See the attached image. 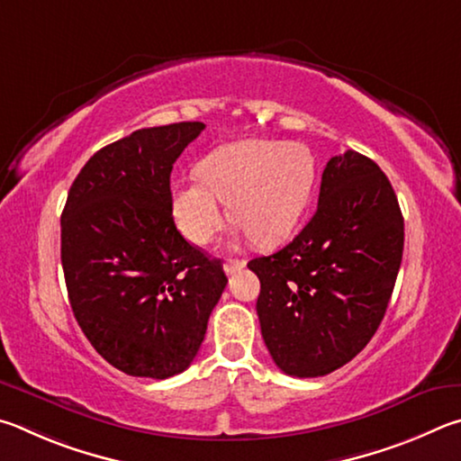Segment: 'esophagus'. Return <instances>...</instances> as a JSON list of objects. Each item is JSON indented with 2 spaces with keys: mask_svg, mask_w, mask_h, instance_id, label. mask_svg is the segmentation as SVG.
<instances>
[{
  "mask_svg": "<svg viewBox=\"0 0 461 461\" xmlns=\"http://www.w3.org/2000/svg\"><path fill=\"white\" fill-rule=\"evenodd\" d=\"M245 261L243 259H229L224 263V271H226V276H232V273H237V271H240L245 267Z\"/></svg>",
  "mask_w": 461,
  "mask_h": 461,
  "instance_id": "1",
  "label": "esophagus"
}]
</instances>
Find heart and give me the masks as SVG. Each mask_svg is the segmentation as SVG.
Here are the masks:
<instances>
[{
    "label": "heart",
    "mask_w": 461,
    "mask_h": 461,
    "mask_svg": "<svg viewBox=\"0 0 461 461\" xmlns=\"http://www.w3.org/2000/svg\"><path fill=\"white\" fill-rule=\"evenodd\" d=\"M200 180L176 185L172 212L194 245H206L230 221L259 247L292 235L308 206L313 158L300 143L239 141L214 149L198 164Z\"/></svg>",
    "instance_id": "1"
}]
</instances>
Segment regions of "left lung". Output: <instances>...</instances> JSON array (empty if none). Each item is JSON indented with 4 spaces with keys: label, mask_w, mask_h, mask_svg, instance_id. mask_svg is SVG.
Segmentation results:
<instances>
[{
    "label": "left lung",
    "mask_w": 461,
    "mask_h": 461,
    "mask_svg": "<svg viewBox=\"0 0 461 461\" xmlns=\"http://www.w3.org/2000/svg\"><path fill=\"white\" fill-rule=\"evenodd\" d=\"M405 222L389 177L348 149L332 158L318 210L292 243L249 261L261 281L265 346L289 376H324L365 348L384 318Z\"/></svg>",
    "instance_id": "8db88e82"
}]
</instances>
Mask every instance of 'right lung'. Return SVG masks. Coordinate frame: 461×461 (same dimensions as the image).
<instances>
[{
    "label": "right lung",
    "mask_w": 461,
    "mask_h": 461,
    "mask_svg": "<svg viewBox=\"0 0 461 461\" xmlns=\"http://www.w3.org/2000/svg\"><path fill=\"white\" fill-rule=\"evenodd\" d=\"M204 123L137 129L95 153L72 182L60 221L70 308L88 342L129 376L184 373L226 287L176 229L169 174Z\"/></svg>",
    "instance_id": "obj_1"
}]
</instances>
